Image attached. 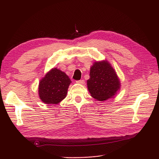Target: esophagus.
Here are the masks:
<instances>
[{"instance_id":"34e87169","label":"esophagus","mask_w":159,"mask_h":159,"mask_svg":"<svg viewBox=\"0 0 159 159\" xmlns=\"http://www.w3.org/2000/svg\"><path fill=\"white\" fill-rule=\"evenodd\" d=\"M76 83L80 84H84L85 81L84 80H78V81H76Z\"/></svg>"}]
</instances>
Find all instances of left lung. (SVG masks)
Segmentation results:
<instances>
[{
	"mask_svg": "<svg viewBox=\"0 0 159 159\" xmlns=\"http://www.w3.org/2000/svg\"><path fill=\"white\" fill-rule=\"evenodd\" d=\"M89 77L87 81L89 93L101 102L112 98L121 87L116 72L107 61L95 62L90 68Z\"/></svg>",
	"mask_w": 159,
	"mask_h": 159,
	"instance_id": "obj_1",
	"label": "left lung"
}]
</instances>
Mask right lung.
I'll list each match as a JSON object with an SVG mask.
<instances>
[{"mask_svg": "<svg viewBox=\"0 0 159 159\" xmlns=\"http://www.w3.org/2000/svg\"><path fill=\"white\" fill-rule=\"evenodd\" d=\"M70 83V79L64 71L52 68L40 81V99L46 104H57L66 97Z\"/></svg>", "mask_w": 159, "mask_h": 159, "instance_id": "right-lung-1", "label": "right lung"}]
</instances>
